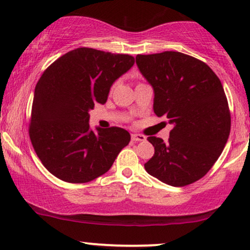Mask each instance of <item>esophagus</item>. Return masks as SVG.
I'll return each instance as SVG.
<instances>
[{"mask_svg":"<svg viewBox=\"0 0 250 250\" xmlns=\"http://www.w3.org/2000/svg\"><path fill=\"white\" fill-rule=\"evenodd\" d=\"M131 140L135 142H140V141H145L146 136L141 134H131Z\"/></svg>","mask_w":250,"mask_h":250,"instance_id":"esophagus-1","label":"esophagus"}]
</instances>
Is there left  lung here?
<instances>
[{
    "label": "left lung",
    "mask_w": 250,
    "mask_h": 250,
    "mask_svg": "<svg viewBox=\"0 0 250 250\" xmlns=\"http://www.w3.org/2000/svg\"><path fill=\"white\" fill-rule=\"evenodd\" d=\"M136 64L154 89V113L174 125L167 143L148 137L155 153L146 170L173 187L191 185L210 170L230 133L222 83L205 62L179 51L137 55Z\"/></svg>",
    "instance_id": "obj_1"
}]
</instances>
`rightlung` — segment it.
Listing matches in <instances>:
<instances>
[{
    "label": "right lung",
    "instance_id": "add662e5",
    "mask_svg": "<svg viewBox=\"0 0 250 250\" xmlns=\"http://www.w3.org/2000/svg\"><path fill=\"white\" fill-rule=\"evenodd\" d=\"M127 54L77 48L43 71L35 87L29 136L48 171L69 183H85L110 169L130 134L89 128V110L105 103L111 84L134 65Z\"/></svg>",
    "mask_w": 250,
    "mask_h": 250
}]
</instances>
